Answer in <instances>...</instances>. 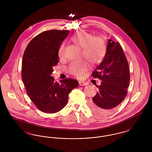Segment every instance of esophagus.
<instances>
[{
	"label": "esophagus",
	"instance_id": "esophagus-1",
	"mask_svg": "<svg viewBox=\"0 0 152 152\" xmlns=\"http://www.w3.org/2000/svg\"><path fill=\"white\" fill-rule=\"evenodd\" d=\"M79 85L80 86H86L88 85V83L84 81H79Z\"/></svg>",
	"mask_w": 152,
	"mask_h": 152
}]
</instances>
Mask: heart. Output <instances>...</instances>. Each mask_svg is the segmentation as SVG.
Instances as JSON below:
<instances>
[{
    "label": "heart",
    "mask_w": 152,
    "mask_h": 152,
    "mask_svg": "<svg viewBox=\"0 0 152 152\" xmlns=\"http://www.w3.org/2000/svg\"><path fill=\"white\" fill-rule=\"evenodd\" d=\"M71 40L82 48L83 57L92 64L101 61L104 52V44L102 39L94 37L89 32L84 31L77 32L71 37ZM64 55V44H61L58 50V56L63 58ZM89 68L87 62H73L68 66V72L73 75L81 77L85 75Z\"/></svg>",
    "instance_id": "heart-1"
}]
</instances>
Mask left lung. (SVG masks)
Segmentation results:
<instances>
[{
  "mask_svg": "<svg viewBox=\"0 0 152 152\" xmlns=\"http://www.w3.org/2000/svg\"><path fill=\"white\" fill-rule=\"evenodd\" d=\"M92 76L102 81L89 106L97 114H108L124 100L129 85L128 63L118 42L109 39L105 55Z\"/></svg>",
  "mask_w": 152,
  "mask_h": 152,
  "instance_id": "8db88e82",
  "label": "left lung"
}]
</instances>
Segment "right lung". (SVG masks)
Segmentation results:
<instances>
[{
    "label": "right lung",
    "instance_id": "obj_1",
    "mask_svg": "<svg viewBox=\"0 0 152 152\" xmlns=\"http://www.w3.org/2000/svg\"><path fill=\"white\" fill-rule=\"evenodd\" d=\"M69 33L44 31L29 42L23 55L22 80L30 99L43 112L54 113L65 107L69 94L79 86L77 80L68 78L58 83L51 76L58 63V48Z\"/></svg>",
    "mask_w": 152,
    "mask_h": 152
}]
</instances>
